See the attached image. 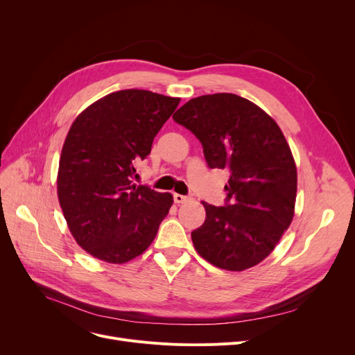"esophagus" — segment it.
Wrapping results in <instances>:
<instances>
[{
	"mask_svg": "<svg viewBox=\"0 0 355 355\" xmlns=\"http://www.w3.org/2000/svg\"><path fill=\"white\" fill-rule=\"evenodd\" d=\"M174 201L178 202V204H181V202L189 201V197H187V196H182V194H174Z\"/></svg>",
	"mask_w": 355,
	"mask_h": 355,
	"instance_id": "obj_1",
	"label": "esophagus"
}]
</instances>
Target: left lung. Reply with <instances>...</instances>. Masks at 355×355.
Returning a JSON list of instances; mask_svg holds the SVG:
<instances>
[{
    "label": "left lung",
    "mask_w": 355,
    "mask_h": 355,
    "mask_svg": "<svg viewBox=\"0 0 355 355\" xmlns=\"http://www.w3.org/2000/svg\"><path fill=\"white\" fill-rule=\"evenodd\" d=\"M173 119L201 142L210 168L230 173L225 206L202 201L206 220L191 232L196 250L211 265L234 272L262 262L295 210L296 166L281 128L233 93L194 98Z\"/></svg>",
    "instance_id": "1"
}]
</instances>
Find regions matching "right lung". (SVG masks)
Listing matches in <instances>:
<instances>
[{
  "label": "right lung",
  "mask_w": 355,
  "mask_h": 355,
  "mask_svg": "<svg viewBox=\"0 0 355 355\" xmlns=\"http://www.w3.org/2000/svg\"><path fill=\"white\" fill-rule=\"evenodd\" d=\"M178 103V98L126 89L96 101L73 122L58 194L73 237L89 254L125 263L153 243L174 200L135 185L132 177Z\"/></svg>",
  "instance_id": "obj_1"
}]
</instances>
